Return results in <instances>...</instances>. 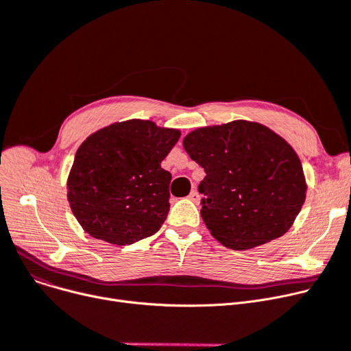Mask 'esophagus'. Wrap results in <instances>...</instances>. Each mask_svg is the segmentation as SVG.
<instances>
[{
    "label": "esophagus",
    "mask_w": 351,
    "mask_h": 351,
    "mask_svg": "<svg viewBox=\"0 0 351 351\" xmlns=\"http://www.w3.org/2000/svg\"><path fill=\"white\" fill-rule=\"evenodd\" d=\"M189 198L191 199V201H194L195 204L199 201V195H198V193L195 191V190H193L191 193H190V195H189Z\"/></svg>",
    "instance_id": "1"
}]
</instances>
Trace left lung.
I'll use <instances>...</instances> for the list:
<instances>
[{"instance_id":"1","label":"left lung","mask_w":351,"mask_h":351,"mask_svg":"<svg viewBox=\"0 0 351 351\" xmlns=\"http://www.w3.org/2000/svg\"><path fill=\"white\" fill-rule=\"evenodd\" d=\"M184 150L204 169L201 217L223 246L245 251L291 230L306 199L299 156L261 123L234 120L205 126L182 138Z\"/></svg>"}]
</instances>
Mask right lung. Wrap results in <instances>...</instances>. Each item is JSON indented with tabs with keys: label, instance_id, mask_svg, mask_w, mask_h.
Listing matches in <instances>:
<instances>
[{
	"label": "right lung",
	"instance_id": "1",
	"mask_svg": "<svg viewBox=\"0 0 351 351\" xmlns=\"http://www.w3.org/2000/svg\"><path fill=\"white\" fill-rule=\"evenodd\" d=\"M181 136L152 120L116 121L80 144L68 176L71 210L86 234L130 245L156 234L170 210L161 161Z\"/></svg>",
	"mask_w": 351,
	"mask_h": 351
}]
</instances>
